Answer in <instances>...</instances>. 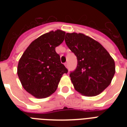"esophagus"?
<instances>
[{
	"label": "esophagus",
	"mask_w": 127,
	"mask_h": 127,
	"mask_svg": "<svg viewBox=\"0 0 127 127\" xmlns=\"http://www.w3.org/2000/svg\"><path fill=\"white\" fill-rule=\"evenodd\" d=\"M64 65H65L66 67L68 68V63H64Z\"/></svg>",
	"instance_id": "34e87169"
}]
</instances>
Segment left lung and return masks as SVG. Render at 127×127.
I'll use <instances>...</instances> for the list:
<instances>
[{
	"label": "left lung",
	"mask_w": 127,
	"mask_h": 127,
	"mask_svg": "<svg viewBox=\"0 0 127 127\" xmlns=\"http://www.w3.org/2000/svg\"><path fill=\"white\" fill-rule=\"evenodd\" d=\"M65 43L77 58V66L70 73L75 90L86 96L99 94L114 76V60L99 43L82 33H67Z\"/></svg>",
	"instance_id": "left-lung-1"
}]
</instances>
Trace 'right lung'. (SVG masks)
Wrapping results in <instances>:
<instances>
[{"label":"right lung","instance_id":"obj_1","mask_svg":"<svg viewBox=\"0 0 127 127\" xmlns=\"http://www.w3.org/2000/svg\"><path fill=\"white\" fill-rule=\"evenodd\" d=\"M64 35L61 30L41 35L29 45L19 61L18 76L23 88L37 98L53 94L63 74L68 72L55 51Z\"/></svg>","mask_w":127,"mask_h":127}]
</instances>
